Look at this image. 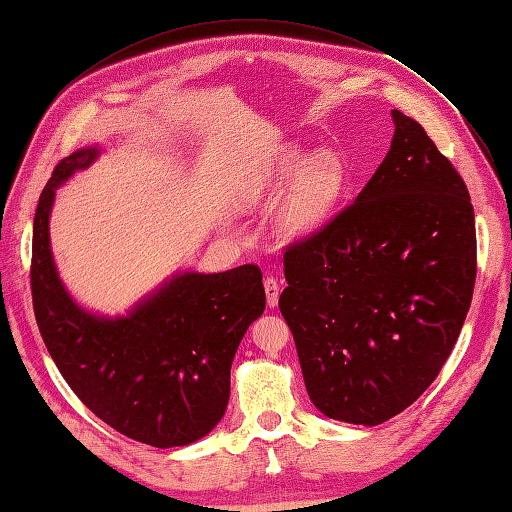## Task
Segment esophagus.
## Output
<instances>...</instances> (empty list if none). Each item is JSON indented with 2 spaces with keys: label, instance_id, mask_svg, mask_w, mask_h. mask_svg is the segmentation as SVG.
Instances as JSON below:
<instances>
[{
  "label": "esophagus",
  "instance_id": "1",
  "mask_svg": "<svg viewBox=\"0 0 512 512\" xmlns=\"http://www.w3.org/2000/svg\"><path fill=\"white\" fill-rule=\"evenodd\" d=\"M265 292H267V305L275 307L277 299H280V282H277V277L269 275L265 280Z\"/></svg>",
  "mask_w": 512,
  "mask_h": 512
}]
</instances>
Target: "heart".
Wrapping results in <instances>:
<instances>
[{"label":"heart","mask_w":512,"mask_h":512,"mask_svg":"<svg viewBox=\"0 0 512 512\" xmlns=\"http://www.w3.org/2000/svg\"><path fill=\"white\" fill-rule=\"evenodd\" d=\"M299 147H284L277 153L265 190H277L292 177L288 192L277 209V224L290 237L316 230L329 218L344 188V173L337 158L322 151L303 162Z\"/></svg>","instance_id":"obj_1"}]
</instances>
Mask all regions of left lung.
Segmentation results:
<instances>
[{
  "instance_id": "obj_1",
  "label": "left lung",
  "mask_w": 512,
  "mask_h": 512,
  "mask_svg": "<svg viewBox=\"0 0 512 512\" xmlns=\"http://www.w3.org/2000/svg\"><path fill=\"white\" fill-rule=\"evenodd\" d=\"M356 200L286 245L280 312L309 399L329 418L380 425L438 378L476 280L461 175L412 117Z\"/></svg>"
}]
</instances>
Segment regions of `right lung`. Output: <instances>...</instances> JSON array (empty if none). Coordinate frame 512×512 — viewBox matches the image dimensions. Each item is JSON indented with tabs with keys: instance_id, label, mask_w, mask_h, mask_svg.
Returning a JSON list of instances; mask_svg holds the SVG:
<instances>
[{
	"instance_id": "1",
	"label": "right lung",
	"mask_w": 512,
	"mask_h": 512,
	"mask_svg": "<svg viewBox=\"0 0 512 512\" xmlns=\"http://www.w3.org/2000/svg\"><path fill=\"white\" fill-rule=\"evenodd\" d=\"M96 156V149L74 151L40 194L29 271L40 335L74 395L106 425L158 448L192 444L224 416L232 359L265 312L262 273L256 265L188 271L126 318L87 314L57 277L49 215L57 185Z\"/></svg>"
}]
</instances>
